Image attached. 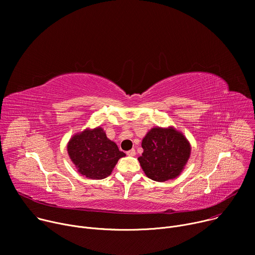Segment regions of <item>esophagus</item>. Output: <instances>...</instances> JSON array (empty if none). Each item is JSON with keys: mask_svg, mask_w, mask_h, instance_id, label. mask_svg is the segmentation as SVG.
Returning a JSON list of instances; mask_svg holds the SVG:
<instances>
[{"mask_svg": "<svg viewBox=\"0 0 255 255\" xmlns=\"http://www.w3.org/2000/svg\"><path fill=\"white\" fill-rule=\"evenodd\" d=\"M127 154H128V156H135V150H134V149H131V150L128 151Z\"/></svg>", "mask_w": 255, "mask_h": 255, "instance_id": "obj_1", "label": "esophagus"}]
</instances>
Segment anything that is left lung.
<instances>
[{
  "label": "left lung",
  "instance_id": "8db88e82",
  "mask_svg": "<svg viewBox=\"0 0 255 255\" xmlns=\"http://www.w3.org/2000/svg\"><path fill=\"white\" fill-rule=\"evenodd\" d=\"M144 150L137 158L146 176L158 182L178 177L188 162L191 146L173 127L151 128L142 140Z\"/></svg>",
  "mask_w": 255,
  "mask_h": 255
}]
</instances>
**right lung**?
Returning a JSON list of instances; mask_svg holds the SVG:
<instances>
[{"instance_id":"right-lung-1","label":"right lung","mask_w":255,"mask_h":255,"mask_svg":"<svg viewBox=\"0 0 255 255\" xmlns=\"http://www.w3.org/2000/svg\"><path fill=\"white\" fill-rule=\"evenodd\" d=\"M67 151L78 172L90 179L106 178L126 156L101 127L75 133L68 142Z\"/></svg>"}]
</instances>
